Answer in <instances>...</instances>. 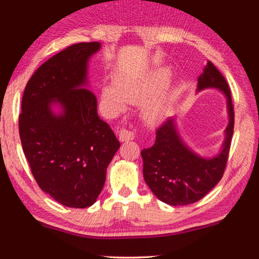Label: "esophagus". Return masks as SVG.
I'll list each match as a JSON object with an SVG mask.
<instances>
[{"label": "esophagus", "instance_id": "34e87169", "mask_svg": "<svg viewBox=\"0 0 259 259\" xmlns=\"http://www.w3.org/2000/svg\"><path fill=\"white\" fill-rule=\"evenodd\" d=\"M120 141H130L134 139V133L128 130H121L119 132Z\"/></svg>", "mask_w": 259, "mask_h": 259}]
</instances>
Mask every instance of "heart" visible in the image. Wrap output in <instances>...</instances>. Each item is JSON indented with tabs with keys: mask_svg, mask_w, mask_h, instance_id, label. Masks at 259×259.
<instances>
[{
	"mask_svg": "<svg viewBox=\"0 0 259 259\" xmlns=\"http://www.w3.org/2000/svg\"><path fill=\"white\" fill-rule=\"evenodd\" d=\"M168 81V73L159 70L150 80L140 81L132 79H118L116 88L114 84H105L102 87V97L115 111H122L126 101L140 104L151 98ZM166 113V106L161 100H151L144 106V116L147 121H159Z\"/></svg>",
	"mask_w": 259,
	"mask_h": 259,
	"instance_id": "b5f03b06",
	"label": "heart"
}]
</instances>
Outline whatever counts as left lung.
<instances>
[{
    "label": "left lung",
    "mask_w": 259,
    "mask_h": 259,
    "mask_svg": "<svg viewBox=\"0 0 259 259\" xmlns=\"http://www.w3.org/2000/svg\"><path fill=\"white\" fill-rule=\"evenodd\" d=\"M206 88H217L228 99L229 125L221 153L205 159L191 151L179 136L175 118L158 127L155 143L141 151L145 182L158 199L173 206L196 203L206 196L222 179L228 162L235 112L229 84L211 61L198 77V91Z\"/></svg>",
    "instance_id": "obj_1"
}]
</instances>
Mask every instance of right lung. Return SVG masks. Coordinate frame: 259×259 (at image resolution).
Returning a JSON list of instances; mask_svg holds the SVG:
<instances>
[{
	"label": "right lung",
	"instance_id": "1",
	"mask_svg": "<svg viewBox=\"0 0 259 259\" xmlns=\"http://www.w3.org/2000/svg\"><path fill=\"white\" fill-rule=\"evenodd\" d=\"M100 42H81L52 56L28 81L19 131L31 173L42 191L68 207L95 203L120 143L98 115L87 84L88 60ZM53 103L62 106L55 115Z\"/></svg>",
	"mask_w": 259,
	"mask_h": 259
}]
</instances>
